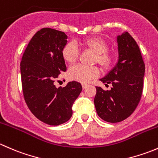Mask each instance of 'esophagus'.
<instances>
[{"mask_svg": "<svg viewBox=\"0 0 158 158\" xmlns=\"http://www.w3.org/2000/svg\"><path fill=\"white\" fill-rule=\"evenodd\" d=\"M82 89H85L88 87V84H85V83H82Z\"/></svg>", "mask_w": 158, "mask_h": 158, "instance_id": "esophagus-1", "label": "esophagus"}]
</instances>
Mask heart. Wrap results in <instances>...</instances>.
I'll return each instance as SVG.
<instances>
[{
  "label": "heart",
  "instance_id": "1",
  "mask_svg": "<svg viewBox=\"0 0 158 158\" xmlns=\"http://www.w3.org/2000/svg\"><path fill=\"white\" fill-rule=\"evenodd\" d=\"M80 44L95 53L94 63H98L103 70H108L114 64L116 56L114 52L108 50L109 45L105 40L100 37H90L81 41ZM63 60L68 64H73L77 60L79 51L73 43L65 44L61 51ZM99 74L96 66H85L82 65H76L72 66L67 73V76L70 80L79 82H87L90 79L95 78Z\"/></svg>",
  "mask_w": 158,
  "mask_h": 158
}]
</instances>
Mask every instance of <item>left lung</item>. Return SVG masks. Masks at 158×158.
<instances>
[{
    "label": "left lung",
    "mask_w": 158,
    "mask_h": 158,
    "mask_svg": "<svg viewBox=\"0 0 158 158\" xmlns=\"http://www.w3.org/2000/svg\"><path fill=\"white\" fill-rule=\"evenodd\" d=\"M118 62L100 80L111 84L110 90L96 87L94 104L98 115L107 122L125 120L134 112L142 95L145 71L144 60L136 41L128 32L118 36Z\"/></svg>",
    "instance_id": "8db88e82"
}]
</instances>
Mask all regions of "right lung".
I'll use <instances>...</instances> for the list:
<instances>
[{
  "label": "right lung",
  "mask_w": 158,
  "mask_h": 158,
  "mask_svg": "<svg viewBox=\"0 0 158 158\" xmlns=\"http://www.w3.org/2000/svg\"><path fill=\"white\" fill-rule=\"evenodd\" d=\"M67 43L64 32L43 28L30 40L20 62L24 100L33 115L49 125H60L73 115L72 106L82 87L69 82L65 87L54 85L66 71L61 51Z\"/></svg>",
  "instance_id": "add662e5"
}]
</instances>
